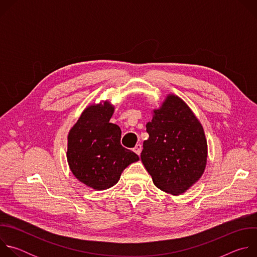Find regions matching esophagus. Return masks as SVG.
Segmentation results:
<instances>
[{
	"instance_id": "34e87169",
	"label": "esophagus",
	"mask_w": 257,
	"mask_h": 257,
	"mask_svg": "<svg viewBox=\"0 0 257 257\" xmlns=\"http://www.w3.org/2000/svg\"><path fill=\"white\" fill-rule=\"evenodd\" d=\"M133 151H134L135 154H137V155L139 156V155L141 154V151H142V145H141V144H136Z\"/></svg>"
}]
</instances>
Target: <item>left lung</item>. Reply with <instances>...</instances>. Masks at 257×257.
I'll use <instances>...</instances> for the list:
<instances>
[{"label": "left lung", "instance_id": "8db88e82", "mask_svg": "<svg viewBox=\"0 0 257 257\" xmlns=\"http://www.w3.org/2000/svg\"><path fill=\"white\" fill-rule=\"evenodd\" d=\"M141 161L161 190L180 195L201 178L207 161L202 125L186 102L168 94L146 124Z\"/></svg>", "mask_w": 257, "mask_h": 257}]
</instances>
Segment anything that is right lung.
<instances>
[{
    "instance_id": "obj_1",
    "label": "right lung",
    "mask_w": 257,
    "mask_h": 257,
    "mask_svg": "<svg viewBox=\"0 0 257 257\" xmlns=\"http://www.w3.org/2000/svg\"><path fill=\"white\" fill-rule=\"evenodd\" d=\"M115 106L107 100L88 105L68 134L67 161L71 172L86 186L111 188L138 156L121 145V129L109 122Z\"/></svg>"
}]
</instances>
